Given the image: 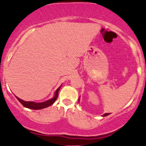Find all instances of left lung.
I'll use <instances>...</instances> for the list:
<instances>
[{
    "mask_svg": "<svg viewBox=\"0 0 146 146\" xmlns=\"http://www.w3.org/2000/svg\"><path fill=\"white\" fill-rule=\"evenodd\" d=\"M109 115V113H105V114H104L103 116H107V115Z\"/></svg>",
    "mask_w": 146,
    "mask_h": 146,
    "instance_id": "1",
    "label": "left lung"
}]
</instances>
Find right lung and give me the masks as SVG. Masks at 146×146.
<instances>
[{"label":"right lung","instance_id":"1","mask_svg":"<svg viewBox=\"0 0 146 146\" xmlns=\"http://www.w3.org/2000/svg\"><path fill=\"white\" fill-rule=\"evenodd\" d=\"M60 87H59V88L56 90L54 97L52 99L48 100L45 101V102H41V103H37V102H26V101L22 100L19 99V98H17V97H16V98H17L18 100H19V102L22 104V105H23L25 108H29V109H33V110H41V109H43V108H47V107L50 106V105H52V104L56 100L58 97V94H59V89H60Z\"/></svg>","mask_w":146,"mask_h":146}]
</instances>
